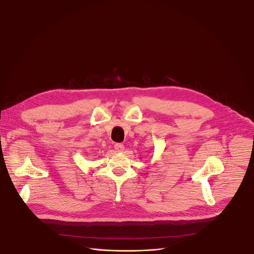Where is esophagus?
I'll return each instance as SVG.
<instances>
[{
    "label": "esophagus",
    "mask_w": 254,
    "mask_h": 254,
    "mask_svg": "<svg viewBox=\"0 0 254 254\" xmlns=\"http://www.w3.org/2000/svg\"><path fill=\"white\" fill-rule=\"evenodd\" d=\"M114 149L116 152H123L125 149V145L121 144V143H117L114 145Z\"/></svg>",
    "instance_id": "obj_1"
}]
</instances>
